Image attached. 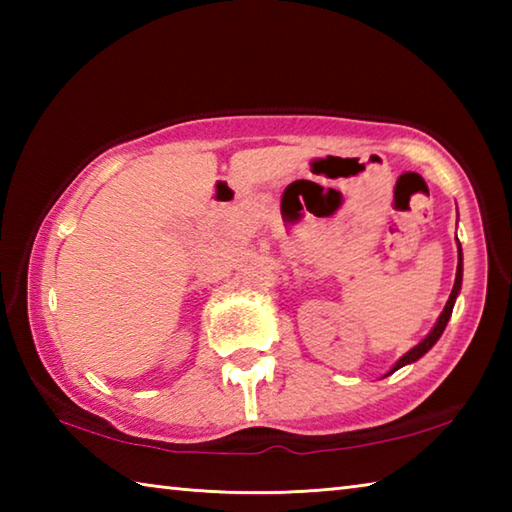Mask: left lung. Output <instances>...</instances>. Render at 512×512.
Returning <instances> with one entry per match:
<instances>
[{"label":"left lung","mask_w":512,"mask_h":512,"mask_svg":"<svg viewBox=\"0 0 512 512\" xmlns=\"http://www.w3.org/2000/svg\"><path fill=\"white\" fill-rule=\"evenodd\" d=\"M456 241H458V237H456ZM461 284H463V248H461V244H458V266H456V280H454V289H452V293H449V300H447V305H445V309H443V314L438 316V320H436V325L431 327V332L424 336V339L415 345V348H411L409 352L404 354V357H400L397 359V363L395 366L386 372L384 377H388V375H393L395 370H400V368H404V366H409V363H413V361H418L420 357H424V354H427L433 345H436V341L440 339V336H443V332H445V327H447V323H449V318H452V309H454V302H456V298H458V293H461Z\"/></svg>","instance_id":"8db88e82"}]
</instances>
